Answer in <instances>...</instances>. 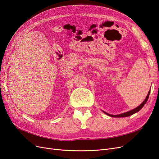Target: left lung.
Returning <instances> with one entry per match:
<instances>
[{"mask_svg":"<svg viewBox=\"0 0 159 159\" xmlns=\"http://www.w3.org/2000/svg\"><path fill=\"white\" fill-rule=\"evenodd\" d=\"M149 94H150V90L149 91L148 94V95H147V97H146V98H145V100H143V102H142L140 105L138 106V107H136V108L133 109V110H130V111H129L125 112V113H120V114H119V115H111V114L107 113H106V112H105V111H103L104 113H106V115L109 116H110V117H129V116H130L133 115V114H134V113H137L138 111H139V110H140L142 108V107H143V106L145 104V103L147 102V101H148V98H149Z\"/></svg>","mask_w":159,"mask_h":159,"instance_id":"1","label":"left lung"}]
</instances>
